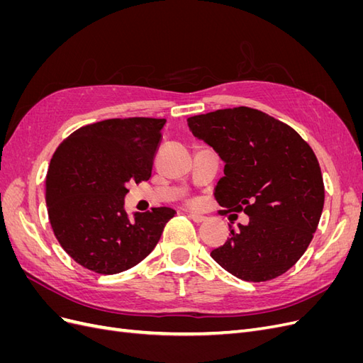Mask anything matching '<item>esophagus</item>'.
Here are the masks:
<instances>
[{
    "mask_svg": "<svg viewBox=\"0 0 363 363\" xmlns=\"http://www.w3.org/2000/svg\"><path fill=\"white\" fill-rule=\"evenodd\" d=\"M188 216H189V219H192L194 223H204V221H206V218H204V216H201V215H196V213H189Z\"/></svg>",
    "mask_w": 363,
    "mask_h": 363,
    "instance_id": "34e87169",
    "label": "esophagus"
}]
</instances>
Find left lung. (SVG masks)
Returning <instances> with one entry per match:
<instances>
[{
	"mask_svg": "<svg viewBox=\"0 0 363 363\" xmlns=\"http://www.w3.org/2000/svg\"><path fill=\"white\" fill-rule=\"evenodd\" d=\"M188 125L225 164L215 189L221 213L250 216L212 259L245 281L281 276L304 255L323 213L324 183L312 148L289 125L250 107L192 116Z\"/></svg>",
	"mask_w": 363,
	"mask_h": 363,
	"instance_id": "8db88e82",
	"label": "left lung"
}]
</instances>
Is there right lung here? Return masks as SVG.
<instances>
[{
  "label": "right lung",
  "mask_w": 363,
  "mask_h": 363,
  "mask_svg": "<svg viewBox=\"0 0 363 363\" xmlns=\"http://www.w3.org/2000/svg\"><path fill=\"white\" fill-rule=\"evenodd\" d=\"M167 119H106L82 127L54 152L45 180L47 211L59 244L82 267L118 274L144 260L174 216L124 208L130 182L151 177Z\"/></svg>",
  "instance_id": "add662e5"
}]
</instances>
